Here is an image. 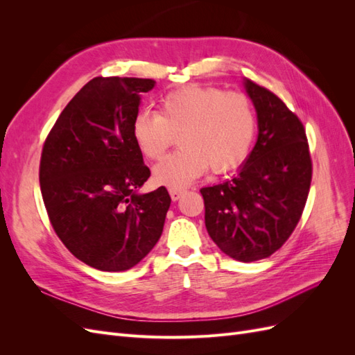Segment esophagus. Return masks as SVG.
Returning a JSON list of instances; mask_svg holds the SVG:
<instances>
[{"instance_id": "obj_1", "label": "esophagus", "mask_w": 355, "mask_h": 355, "mask_svg": "<svg viewBox=\"0 0 355 355\" xmlns=\"http://www.w3.org/2000/svg\"><path fill=\"white\" fill-rule=\"evenodd\" d=\"M182 194H184V191H182V189L170 188V197H171V200H173V201H178L182 197Z\"/></svg>"}]
</instances>
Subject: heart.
Instances as JSON below:
<instances>
[{"label":"heart","instance_id":"b5f03b06","mask_svg":"<svg viewBox=\"0 0 355 355\" xmlns=\"http://www.w3.org/2000/svg\"><path fill=\"white\" fill-rule=\"evenodd\" d=\"M256 133V112L249 96L216 87H185L167 93L157 112H139L132 136L141 154L159 159L179 136L180 151L153 170L157 185L182 189L206 173L241 164Z\"/></svg>","mask_w":355,"mask_h":355}]
</instances>
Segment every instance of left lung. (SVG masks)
<instances>
[{
    "mask_svg": "<svg viewBox=\"0 0 355 355\" xmlns=\"http://www.w3.org/2000/svg\"><path fill=\"white\" fill-rule=\"evenodd\" d=\"M257 114V141L232 179L201 188L211 240L230 257L253 262L287 241L302 216L313 178L304 124L277 96L244 78Z\"/></svg>",
    "mask_w": 355,
    "mask_h": 355,
    "instance_id": "8db88e82",
    "label": "left lung"
}]
</instances>
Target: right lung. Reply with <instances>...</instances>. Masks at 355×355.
Listing matches in <instances>:
<instances>
[{"label": "right lung", "instance_id": "right-lung-1", "mask_svg": "<svg viewBox=\"0 0 355 355\" xmlns=\"http://www.w3.org/2000/svg\"><path fill=\"white\" fill-rule=\"evenodd\" d=\"M154 80L96 77L73 96L50 130L40 185L53 230L92 268L130 270L163 232L171 198L164 187L139 194L151 171L132 125Z\"/></svg>", "mask_w": 355, "mask_h": 355}]
</instances>
